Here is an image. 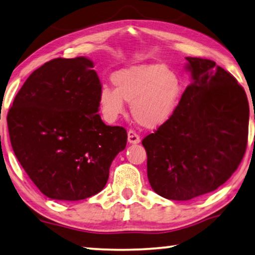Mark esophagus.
I'll return each mask as SVG.
<instances>
[{"instance_id": "34e87169", "label": "esophagus", "mask_w": 255, "mask_h": 255, "mask_svg": "<svg viewBox=\"0 0 255 255\" xmlns=\"http://www.w3.org/2000/svg\"><path fill=\"white\" fill-rule=\"evenodd\" d=\"M128 141L132 144H136L140 142V136L137 135L134 131L130 130L128 132Z\"/></svg>"}]
</instances>
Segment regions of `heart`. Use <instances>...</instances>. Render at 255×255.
<instances>
[{"label":"heart","mask_w":255,"mask_h":255,"mask_svg":"<svg viewBox=\"0 0 255 255\" xmlns=\"http://www.w3.org/2000/svg\"><path fill=\"white\" fill-rule=\"evenodd\" d=\"M115 89L104 86L99 91L100 111L108 122L125 112V103H132L134 120L148 128L160 127L177 107L182 85L164 64H140L113 74Z\"/></svg>","instance_id":"heart-1"}]
</instances>
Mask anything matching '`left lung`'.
Here are the masks:
<instances>
[{
	"instance_id": "left-lung-1",
	"label": "left lung",
	"mask_w": 255,
	"mask_h": 255,
	"mask_svg": "<svg viewBox=\"0 0 255 255\" xmlns=\"http://www.w3.org/2000/svg\"><path fill=\"white\" fill-rule=\"evenodd\" d=\"M186 61L192 82L170 119L142 140L150 185L176 201L223 185L243 159L249 135L243 87L214 61Z\"/></svg>"
}]
</instances>
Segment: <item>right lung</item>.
<instances>
[{"mask_svg": "<svg viewBox=\"0 0 255 255\" xmlns=\"http://www.w3.org/2000/svg\"><path fill=\"white\" fill-rule=\"evenodd\" d=\"M88 58H54L33 71L7 113L12 149L41 193L78 201L106 185L127 130L98 114L99 78Z\"/></svg>", "mask_w": 255, "mask_h": 255, "instance_id": "add662e5", "label": "right lung"}]
</instances>
